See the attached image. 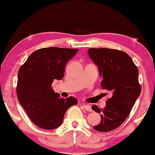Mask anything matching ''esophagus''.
I'll return each mask as SVG.
<instances>
[{
	"label": "esophagus",
	"instance_id": "esophagus-1",
	"mask_svg": "<svg viewBox=\"0 0 155 155\" xmlns=\"http://www.w3.org/2000/svg\"><path fill=\"white\" fill-rule=\"evenodd\" d=\"M82 106L84 107L86 111H92V108H91V106H90V105H87V104H82Z\"/></svg>",
	"mask_w": 155,
	"mask_h": 155
}]
</instances>
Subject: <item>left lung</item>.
Segmentation results:
<instances>
[{
	"mask_svg": "<svg viewBox=\"0 0 155 155\" xmlns=\"http://www.w3.org/2000/svg\"><path fill=\"white\" fill-rule=\"evenodd\" d=\"M88 54L103 78L101 87L112 95L104 108L96 105L92 106L101 117L100 123L93 128L99 132H108L123 123L139 97L141 87L138 83V68L127 53L117 49L90 48Z\"/></svg>",
	"mask_w": 155,
	"mask_h": 155,
	"instance_id": "8db88e82",
	"label": "left lung"
}]
</instances>
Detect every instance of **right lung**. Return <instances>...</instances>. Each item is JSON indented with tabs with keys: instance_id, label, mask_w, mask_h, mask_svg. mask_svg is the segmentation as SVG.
I'll list each match as a JSON object with an SVG mask.
<instances>
[{
	"instance_id": "1",
	"label": "right lung",
	"mask_w": 155,
	"mask_h": 155,
	"mask_svg": "<svg viewBox=\"0 0 155 155\" xmlns=\"http://www.w3.org/2000/svg\"><path fill=\"white\" fill-rule=\"evenodd\" d=\"M77 52V49L42 48L33 51L19 68V102L32 122L41 128L58 127L68 108L78 104L75 97L64 99L51 89L54 79H63L67 63Z\"/></svg>"
}]
</instances>
